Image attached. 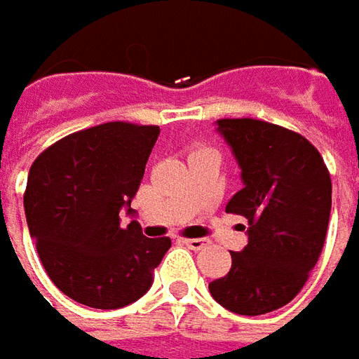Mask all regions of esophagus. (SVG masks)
Returning <instances> with one entry per match:
<instances>
[{
  "label": "esophagus",
  "mask_w": 359,
  "mask_h": 359,
  "mask_svg": "<svg viewBox=\"0 0 359 359\" xmlns=\"http://www.w3.org/2000/svg\"><path fill=\"white\" fill-rule=\"evenodd\" d=\"M187 248H191V250H201V248H205L208 245V240H201V238H187L184 240Z\"/></svg>",
  "instance_id": "esophagus-1"
}]
</instances>
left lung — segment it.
I'll return each instance as SVG.
<instances>
[{
  "label": "left lung",
  "instance_id": "1",
  "mask_svg": "<svg viewBox=\"0 0 359 359\" xmlns=\"http://www.w3.org/2000/svg\"><path fill=\"white\" fill-rule=\"evenodd\" d=\"M243 187L226 212L245 217L248 245L231 252V269L210 283L219 306L262 316L290 304L324 248L332 180L324 158L296 131L262 119H217Z\"/></svg>",
  "mask_w": 359,
  "mask_h": 359
}]
</instances>
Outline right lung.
Listing matches in <instances>:
<instances>
[{
	"instance_id": "right-lung-1",
	"label": "right lung",
	"mask_w": 359,
	"mask_h": 359,
	"mask_svg": "<svg viewBox=\"0 0 359 359\" xmlns=\"http://www.w3.org/2000/svg\"><path fill=\"white\" fill-rule=\"evenodd\" d=\"M159 135L158 126L109 121L76 131L34 161L23 208L49 280L77 304L118 310L151 287L170 238H145L131 200Z\"/></svg>"
}]
</instances>
